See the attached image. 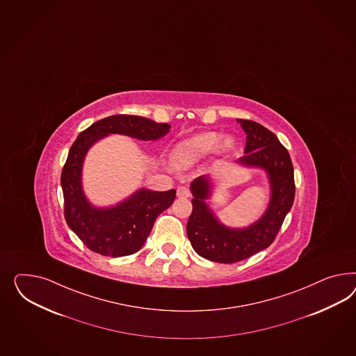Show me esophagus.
I'll return each instance as SVG.
<instances>
[{"label": "esophagus", "mask_w": 356, "mask_h": 356, "mask_svg": "<svg viewBox=\"0 0 356 356\" xmlns=\"http://www.w3.org/2000/svg\"><path fill=\"white\" fill-rule=\"evenodd\" d=\"M177 196H178V197H188V196H190V190H188V187H186V186H179V187H178V190H177Z\"/></svg>", "instance_id": "1"}]
</instances>
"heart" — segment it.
<instances>
[{"instance_id": "heart-1", "label": "heart", "mask_w": 356, "mask_h": 356, "mask_svg": "<svg viewBox=\"0 0 356 356\" xmlns=\"http://www.w3.org/2000/svg\"><path fill=\"white\" fill-rule=\"evenodd\" d=\"M233 138L226 136L220 142L217 132H202L179 143L173 151V161L178 168H188L218 148L220 152L232 151Z\"/></svg>"}]
</instances>
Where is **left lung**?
Listing matches in <instances>:
<instances>
[{
  "label": "left lung",
  "instance_id": "obj_1",
  "mask_svg": "<svg viewBox=\"0 0 356 356\" xmlns=\"http://www.w3.org/2000/svg\"><path fill=\"white\" fill-rule=\"evenodd\" d=\"M238 122L247 134L245 154L239 163L264 168L272 195L266 212L257 222L247 229H229L218 222L204 202L211 193L208 178L200 177L191 183L193 213L187 222V236L196 254L222 264L242 261L273 243L295 197L294 168L287 149L260 123L250 120Z\"/></svg>",
  "mask_w": 356,
  "mask_h": 356
}]
</instances>
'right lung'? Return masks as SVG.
<instances>
[{
    "label": "right lung",
    "instance_id": "add662e5",
    "mask_svg": "<svg viewBox=\"0 0 356 356\" xmlns=\"http://www.w3.org/2000/svg\"><path fill=\"white\" fill-rule=\"evenodd\" d=\"M170 130L168 123L115 114L81 131L72 143L61 173L65 220L83 244L104 256H127L142 248L156 218L175 199V190H140L113 208L99 209L87 202L81 191V165L92 144L109 134H122L140 140H156Z\"/></svg>",
    "mask_w": 356,
    "mask_h": 356
}]
</instances>
